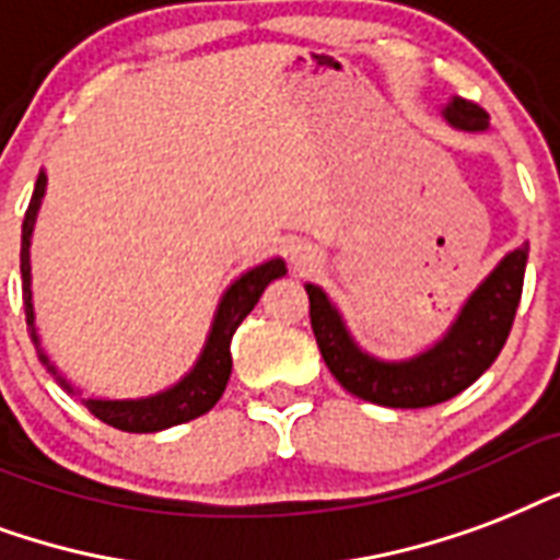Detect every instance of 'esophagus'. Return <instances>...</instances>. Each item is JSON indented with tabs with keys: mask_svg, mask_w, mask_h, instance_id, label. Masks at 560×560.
<instances>
[{
	"mask_svg": "<svg viewBox=\"0 0 560 560\" xmlns=\"http://www.w3.org/2000/svg\"><path fill=\"white\" fill-rule=\"evenodd\" d=\"M292 262L298 268H306V266H312V262H315V254H312L310 248H294L292 250Z\"/></svg>",
	"mask_w": 560,
	"mask_h": 560,
	"instance_id": "obj_1",
	"label": "esophagus"
}]
</instances>
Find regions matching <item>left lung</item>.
Wrapping results in <instances>:
<instances>
[{"label":"left lung","mask_w":560,"mask_h":560,"mask_svg":"<svg viewBox=\"0 0 560 560\" xmlns=\"http://www.w3.org/2000/svg\"><path fill=\"white\" fill-rule=\"evenodd\" d=\"M444 119L458 131L474 133L488 128V114L482 107L458 95L444 107ZM526 259L528 245L505 254L500 266L467 298L444 339L402 362H385L365 353L350 339L339 310L329 303L327 294L318 285L306 283L312 332L329 374L350 394L388 409H427L456 397L500 357L517 315Z\"/></svg>","instance_id":"8db88e82"}]
</instances>
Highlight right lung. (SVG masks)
<instances>
[{
    "instance_id": "add662e5",
    "label": "right lung",
    "mask_w": 560,
    "mask_h": 560,
    "mask_svg": "<svg viewBox=\"0 0 560 560\" xmlns=\"http://www.w3.org/2000/svg\"><path fill=\"white\" fill-rule=\"evenodd\" d=\"M43 195H46V172H40V175H37V184H34L32 203H28L23 221V248H20L25 320H28V327H32V339L37 348H40V339H37V329H34L32 259H28V248H32L34 219H37V210H40ZM283 275L285 262L280 257H275L268 259V262H262V266L245 271L240 280H233L231 289L221 298L219 310H215V318H212L210 336H207V345H203L201 357H198L195 368L180 380V383H175L172 388H166V392L142 397V400H102V397H84L81 402L93 411L95 418L104 420L107 427L122 429V432H160V429L177 427V423H186V420L201 418L203 411H210L212 406L219 402V397L224 394V385L231 380L233 332H236V327L245 320V315L257 306L259 294L266 292V285ZM40 362L49 368L51 374L58 376V383L63 385L67 392H75V388L58 374V368L51 365L49 357H46L43 350Z\"/></svg>"
}]
</instances>
